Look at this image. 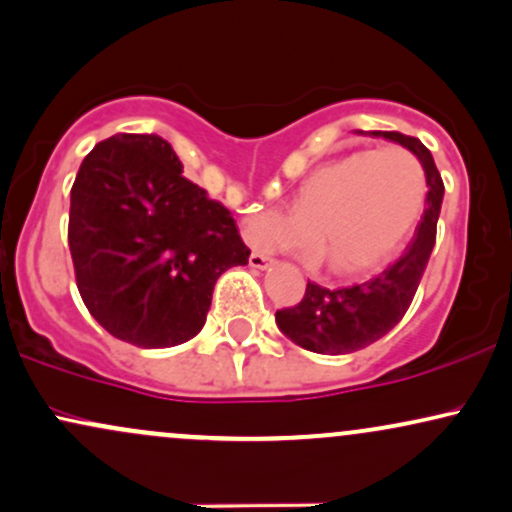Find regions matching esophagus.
Returning <instances> with one entry per match:
<instances>
[{
    "mask_svg": "<svg viewBox=\"0 0 512 512\" xmlns=\"http://www.w3.org/2000/svg\"><path fill=\"white\" fill-rule=\"evenodd\" d=\"M272 262H274L272 257L262 255V252H252L250 255V267H255V269H267Z\"/></svg>",
    "mask_w": 512,
    "mask_h": 512,
    "instance_id": "obj_1",
    "label": "esophagus"
}]
</instances>
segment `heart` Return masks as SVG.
<instances>
[{"instance_id":"obj_1","label":"heart","mask_w":512,"mask_h":512,"mask_svg":"<svg viewBox=\"0 0 512 512\" xmlns=\"http://www.w3.org/2000/svg\"><path fill=\"white\" fill-rule=\"evenodd\" d=\"M426 173L404 146L351 151L317 166L301 182L291 211L264 209L248 216L252 243L303 248L310 267L358 274L397 248L419 221Z\"/></svg>"}]
</instances>
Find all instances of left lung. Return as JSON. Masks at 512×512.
I'll return each mask as SVG.
<instances>
[{
  "mask_svg": "<svg viewBox=\"0 0 512 512\" xmlns=\"http://www.w3.org/2000/svg\"><path fill=\"white\" fill-rule=\"evenodd\" d=\"M385 139L399 142L421 161L426 173V209L424 219L416 226L414 240L397 262L385 272L363 284L344 289H325L308 281L301 303L276 310L279 330L303 349L315 354H354L366 349L402 320L409 310L421 276L426 272L428 257L436 245V226L443 204V178H440L431 151L416 137L399 132H375Z\"/></svg>",
  "mask_w": 512,
  "mask_h": 512,
  "instance_id": "obj_1",
  "label": "left lung"
}]
</instances>
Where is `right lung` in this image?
<instances>
[{"label":"right lung","mask_w":512,"mask_h":512,"mask_svg":"<svg viewBox=\"0 0 512 512\" xmlns=\"http://www.w3.org/2000/svg\"><path fill=\"white\" fill-rule=\"evenodd\" d=\"M76 289L103 330L142 349L192 339L216 279L248 264L231 211L156 134H115L81 163L69 207Z\"/></svg>","instance_id":"obj_1"}]
</instances>
